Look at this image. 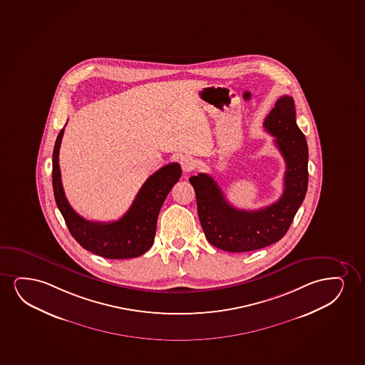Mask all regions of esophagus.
Masks as SVG:
<instances>
[{
    "mask_svg": "<svg viewBox=\"0 0 365 365\" xmlns=\"http://www.w3.org/2000/svg\"><path fill=\"white\" fill-rule=\"evenodd\" d=\"M180 167L185 173L192 172L195 168V161L193 160V157L183 156L180 158Z\"/></svg>",
    "mask_w": 365,
    "mask_h": 365,
    "instance_id": "34e87169",
    "label": "esophagus"
}]
</instances>
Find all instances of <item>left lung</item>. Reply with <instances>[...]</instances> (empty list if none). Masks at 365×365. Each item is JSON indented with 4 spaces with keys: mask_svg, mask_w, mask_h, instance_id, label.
Wrapping results in <instances>:
<instances>
[{
    "mask_svg": "<svg viewBox=\"0 0 365 365\" xmlns=\"http://www.w3.org/2000/svg\"><path fill=\"white\" fill-rule=\"evenodd\" d=\"M264 128L274 136V145L286 162L284 193L276 203L259 210L237 209L227 202L210 175L199 173L190 178L204 234L220 250L247 252L279 242L289 230L307 192V141L296 123L291 96L284 95L276 101Z\"/></svg>",
    "mask_w": 365,
    "mask_h": 365,
    "instance_id": "left-lung-1",
    "label": "left lung"
}]
</instances>
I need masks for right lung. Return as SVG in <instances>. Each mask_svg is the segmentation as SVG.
<instances>
[{"label": "right lung", "mask_w": 365, "mask_h": 365, "mask_svg": "<svg viewBox=\"0 0 365 365\" xmlns=\"http://www.w3.org/2000/svg\"><path fill=\"white\" fill-rule=\"evenodd\" d=\"M63 133L64 128L53 150V190L73 237L86 250L106 259H131L145 254L155 240L162 204L182 175L180 165L170 163L150 175L123 218L110 222H89L71 208L63 190L59 170Z\"/></svg>", "instance_id": "right-lung-1"}]
</instances>
